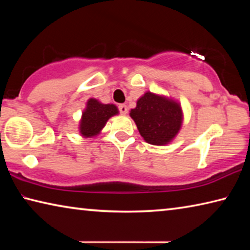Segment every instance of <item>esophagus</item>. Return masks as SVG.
Segmentation results:
<instances>
[{
  "instance_id": "1",
  "label": "esophagus",
  "mask_w": 250,
  "mask_h": 250,
  "mask_svg": "<svg viewBox=\"0 0 250 250\" xmlns=\"http://www.w3.org/2000/svg\"><path fill=\"white\" fill-rule=\"evenodd\" d=\"M119 111L121 115H125L126 112H128V108H126L125 104H120L119 105Z\"/></svg>"
}]
</instances>
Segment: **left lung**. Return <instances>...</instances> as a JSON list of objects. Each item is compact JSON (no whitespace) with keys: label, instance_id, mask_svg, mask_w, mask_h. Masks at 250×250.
Instances as JSON below:
<instances>
[{"label":"left lung","instance_id":"8db88e82","mask_svg":"<svg viewBox=\"0 0 250 250\" xmlns=\"http://www.w3.org/2000/svg\"><path fill=\"white\" fill-rule=\"evenodd\" d=\"M130 117L134 120L145 140L153 146L170 143L179 132L183 113L179 103L147 91L131 109Z\"/></svg>","mask_w":250,"mask_h":250}]
</instances>
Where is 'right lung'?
Returning <instances> with one entry per match:
<instances>
[{"label": "right lung", "mask_w": 250, "mask_h": 250, "mask_svg": "<svg viewBox=\"0 0 250 250\" xmlns=\"http://www.w3.org/2000/svg\"><path fill=\"white\" fill-rule=\"evenodd\" d=\"M118 108L115 104H104L97 99L90 98L87 101V107L83 110L79 125V132L84 138H91L99 134L101 129L112 116L118 115Z\"/></svg>", "instance_id": "right-lung-1"}]
</instances>
